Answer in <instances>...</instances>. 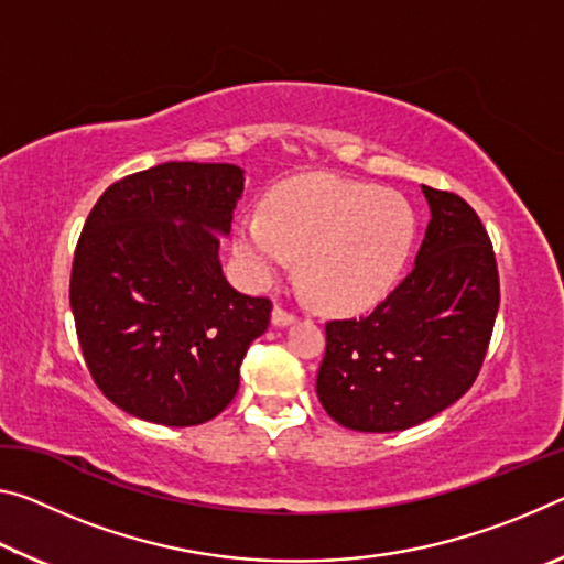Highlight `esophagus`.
<instances>
[{"mask_svg": "<svg viewBox=\"0 0 564 564\" xmlns=\"http://www.w3.org/2000/svg\"><path fill=\"white\" fill-rule=\"evenodd\" d=\"M271 323L275 328H285V326H291V323H295V316H293V313L283 311V308H279V305H275L273 313H271Z\"/></svg>", "mask_w": 564, "mask_h": 564, "instance_id": "34e87169", "label": "esophagus"}]
</instances>
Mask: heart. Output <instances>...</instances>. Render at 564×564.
Returning a JSON list of instances; mask_svg holds the SVG:
<instances>
[{"mask_svg": "<svg viewBox=\"0 0 564 564\" xmlns=\"http://www.w3.org/2000/svg\"><path fill=\"white\" fill-rule=\"evenodd\" d=\"M415 241V214L393 191L330 174L273 188L263 216L236 226V253L256 281L301 259V281L328 311H360L393 291Z\"/></svg>", "mask_w": 564, "mask_h": 564, "instance_id": "heart-1", "label": "heart"}]
</instances>
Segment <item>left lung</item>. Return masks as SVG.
I'll use <instances>...</instances> for the list:
<instances>
[{"label":"left lung","instance_id":"left-lung-1","mask_svg":"<svg viewBox=\"0 0 564 564\" xmlns=\"http://www.w3.org/2000/svg\"><path fill=\"white\" fill-rule=\"evenodd\" d=\"M431 221L403 283L373 313L326 323L316 393L360 433H395L463 398L480 373L500 279L480 218L451 191L423 186Z\"/></svg>","mask_w":564,"mask_h":564}]
</instances>
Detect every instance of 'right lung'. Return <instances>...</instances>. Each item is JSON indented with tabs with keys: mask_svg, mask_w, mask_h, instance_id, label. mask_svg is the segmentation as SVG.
Instances as JSON below:
<instances>
[{
	"mask_svg": "<svg viewBox=\"0 0 564 564\" xmlns=\"http://www.w3.org/2000/svg\"><path fill=\"white\" fill-rule=\"evenodd\" d=\"M243 169L169 161L123 176L76 243L69 303L94 383L149 423L202 425L231 403L271 301L238 293L218 261Z\"/></svg>",
	"mask_w": 564,
	"mask_h": 564,
	"instance_id": "obj_1",
	"label": "right lung"
}]
</instances>
